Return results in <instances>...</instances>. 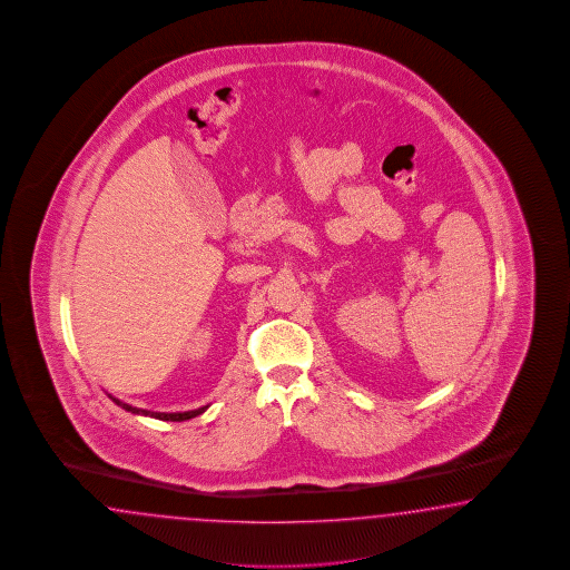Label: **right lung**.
Wrapping results in <instances>:
<instances>
[{
	"label": "right lung",
	"mask_w": 570,
	"mask_h": 570,
	"mask_svg": "<svg viewBox=\"0 0 570 570\" xmlns=\"http://www.w3.org/2000/svg\"><path fill=\"white\" fill-rule=\"evenodd\" d=\"M111 396V394H109ZM111 401L119 405L121 409H126V411H130V413H136V415H148V417H155V420H163V422H184V420H191V417H196V415H200V413H205L206 407L194 409V411H184V413H161V411H148V409H138L131 407L128 403H124V401H119L116 396H111Z\"/></svg>",
	"instance_id": "add662e5"
}]
</instances>
